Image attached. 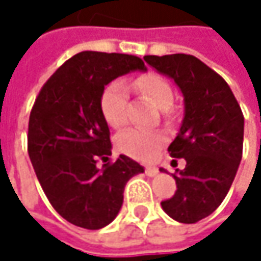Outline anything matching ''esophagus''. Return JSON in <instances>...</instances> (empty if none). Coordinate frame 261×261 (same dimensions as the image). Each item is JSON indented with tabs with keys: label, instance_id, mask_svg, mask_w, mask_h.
<instances>
[{
	"label": "esophagus",
	"instance_id": "34e87169",
	"mask_svg": "<svg viewBox=\"0 0 261 261\" xmlns=\"http://www.w3.org/2000/svg\"><path fill=\"white\" fill-rule=\"evenodd\" d=\"M145 174H146L148 177H155V175L159 174V169H157L155 166H146V168H145Z\"/></svg>",
	"mask_w": 261,
	"mask_h": 261
}]
</instances>
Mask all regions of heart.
Wrapping results in <instances>:
<instances>
[{
  "mask_svg": "<svg viewBox=\"0 0 261 261\" xmlns=\"http://www.w3.org/2000/svg\"><path fill=\"white\" fill-rule=\"evenodd\" d=\"M131 86L140 93L148 96L160 110H169L174 104V90L171 84L157 74H146L137 77ZM101 110L109 125L119 128L128 119V89L124 81L116 80L110 83L101 96ZM163 137L160 133L142 128H128L116 136V148L137 160L151 159Z\"/></svg>",
  "mask_w": 261,
  "mask_h": 261,
  "instance_id": "heart-1",
  "label": "heart"
}]
</instances>
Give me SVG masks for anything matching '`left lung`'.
Returning a JSON list of instances; mask_svg holds the SVG:
<instances>
[{"mask_svg": "<svg viewBox=\"0 0 261 261\" xmlns=\"http://www.w3.org/2000/svg\"><path fill=\"white\" fill-rule=\"evenodd\" d=\"M143 59L172 80L184 98L181 127L168 151L184 159L186 168L172 175L177 192L162 201V208L177 222L195 224L221 205L233 184L242 160L243 115L227 81L199 59L189 54Z\"/></svg>", "mask_w": 261, "mask_h": 261, "instance_id": "1", "label": "left lung"}]
</instances>
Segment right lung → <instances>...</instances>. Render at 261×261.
<instances>
[{"label": "right lung", "mask_w": 261, "mask_h": 261, "mask_svg": "<svg viewBox=\"0 0 261 261\" xmlns=\"http://www.w3.org/2000/svg\"><path fill=\"white\" fill-rule=\"evenodd\" d=\"M133 71H146L136 56L79 53L43 84L30 113L28 155L36 177L56 212L86 230L109 225L122 207L125 184L145 171L124 154L96 166L112 154L101 110L104 87Z\"/></svg>", "instance_id": "right-lung-1"}]
</instances>
